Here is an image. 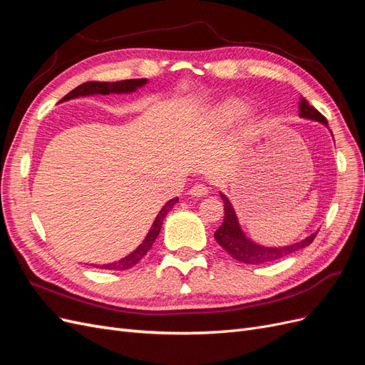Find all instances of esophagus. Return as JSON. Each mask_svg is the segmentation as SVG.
<instances>
[{
    "label": "esophagus",
    "mask_w": 365,
    "mask_h": 365,
    "mask_svg": "<svg viewBox=\"0 0 365 365\" xmlns=\"http://www.w3.org/2000/svg\"><path fill=\"white\" fill-rule=\"evenodd\" d=\"M189 193L192 195V196H195V197H202V196H205L207 193H208V187L205 185V184H195L192 189L189 190Z\"/></svg>",
    "instance_id": "esophagus-1"
}]
</instances>
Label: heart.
<instances>
[{"label":"heart","instance_id":"b5f03b06","mask_svg":"<svg viewBox=\"0 0 365 365\" xmlns=\"http://www.w3.org/2000/svg\"><path fill=\"white\" fill-rule=\"evenodd\" d=\"M237 109H239V103L236 101H233V98H228V101L219 103L216 106V109L213 111V118L216 123L225 125L236 115Z\"/></svg>","mask_w":365,"mask_h":365}]
</instances>
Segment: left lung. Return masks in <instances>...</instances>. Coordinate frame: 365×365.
Segmentation results:
<instances>
[{
  "label": "left lung",
  "mask_w": 365,
  "mask_h": 365,
  "mask_svg": "<svg viewBox=\"0 0 365 365\" xmlns=\"http://www.w3.org/2000/svg\"><path fill=\"white\" fill-rule=\"evenodd\" d=\"M300 115L304 118L322 121V123H324V125L327 123L326 117L319 111H317L312 105H309L306 98H302L300 101ZM219 195H220V197H222V201L225 204L224 205L225 216H224L222 225L216 230L215 239L217 244L237 262L247 263V264H263V263L275 262V260L289 256V254L294 251H298L307 245H311L317 236V233H314L309 237H306L304 240L298 242V244L289 245V247H279V248L260 247L244 236V233H242V230L237 224V217H236L235 210H233V207H231L230 201L227 200V196L222 193H219Z\"/></svg>",
  "instance_id": "1"
}]
</instances>
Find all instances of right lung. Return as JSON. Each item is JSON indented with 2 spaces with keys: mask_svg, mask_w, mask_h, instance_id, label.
Listing matches in <instances>:
<instances>
[{
  "mask_svg": "<svg viewBox=\"0 0 365 365\" xmlns=\"http://www.w3.org/2000/svg\"><path fill=\"white\" fill-rule=\"evenodd\" d=\"M146 83V79H129V81H120V82H85L82 85H79L77 88H74L73 91H70L67 96H65L61 102L63 101H70V98L79 97V96H90V94H111V93H132L135 91L138 86H143ZM178 202V197H173L168 204H165L161 210L158 216L155 217L152 224V228L149 230V233L145 239V242L134 251L130 252L129 256H126L125 259H121L118 262L114 263H108V264H102V267H96L101 269H114V271H125L137 264L143 257L146 256V252L152 248L153 242L158 237L160 230L163 225V220L165 217V215L169 213V210Z\"/></svg>",
  "mask_w": 365,
  "mask_h": 365,
  "instance_id": "obj_1",
  "label": "right lung"
}]
</instances>
